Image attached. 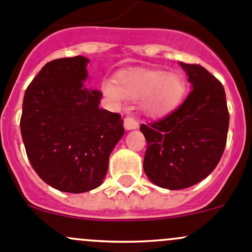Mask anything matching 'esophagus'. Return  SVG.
I'll list each match as a JSON object with an SVG mask.
<instances>
[{
	"mask_svg": "<svg viewBox=\"0 0 252 252\" xmlns=\"http://www.w3.org/2000/svg\"><path fill=\"white\" fill-rule=\"evenodd\" d=\"M123 124H124V128H126V130H131V129L139 128V123L135 121V119L131 118V117H126L123 121Z\"/></svg>",
	"mask_w": 252,
	"mask_h": 252,
	"instance_id": "34e87169",
	"label": "esophagus"
}]
</instances>
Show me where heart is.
I'll use <instances>...</instances> for the list:
<instances>
[{
    "label": "heart",
    "instance_id": "heart-1",
    "mask_svg": "<svg viewBox=\"0 0 252 252\" xmlns=\"http://www.w3.org/2000/svg\"><path fill=\"white\" fill-rule=\"evenodd\" d=\"M117 86L111 81L102 84L107 97L121 101L122 97L140 100L142 111L151 116H161L172 111L184 95V80L175 73L163 70L139 69L117 78Z\"/></svg>",
    "mask_w": 252,
    "mask_h": 252
}]
</instances>
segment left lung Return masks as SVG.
I'll list each match as a JSON object with an SVG mask.
<instances>
[{
	"mask_svg": "<svg viewBox=\"0 0 252 252\" xmlns=\"http://www.w3.org/2000/svg\"><path fill=\"white\" fill-rule=\"evenodd\" d=\"M180 65L191 84L188 97L164 118L140 126L147 141L145 173L154 184L169 190L192 187L216 168L229 126L220 81L200 64Z\"/></svg>",
	"mask_w": 252,
	"mask_h": 252,
	"instance_id": "8db88e82",
	"label": "left lung"
}]
</instances>
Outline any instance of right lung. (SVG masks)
Wrapping results in <instances>:
<instances>
[{"label":"right lung","instance_id":"add662e5","mask_svg":"<svg viewBox=\"0 0 252 252\" xmlns=\"http://www.w3.org/2000/svg\"><path fill=\"white\" fill-rule=\"evenodd\" d=\"M88 62L75 56L46 63L25 90L20 118L34 171L46 184L73 194L100 187L124 134L121 114L101 110L102 93L85 83Z\"/></svg>","mask_w":252,"mask_h":252}]
</instances>
